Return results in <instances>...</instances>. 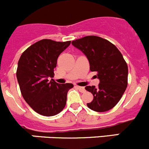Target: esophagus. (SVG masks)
<instances>
[{"instance_id": "esophagus-1", "label": "esophagus", "mask_w": 149, "mask_h": 149, "mask_svg": "<svg viewBox=\"0 0 149 149\" xmlns=\"http://www.w3.org/2000/svg\"><path fill=\"white\" fill-rule=\"evenodd\" d=\"M76 87H77V88H78V89L79 90V91H81V92L84 93V92H85V91H86V90H85V88H84V87H82V86H76Z\"/></svg>"}]
</instances>
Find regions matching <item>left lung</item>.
Listing matches in <instances>:
<instances>
[{"mask_svg":"<svg viewBox=\"0 0 149 149\" xmlns=\"http://www.w3.org/2000/svg\"><path fill=\"white\" fill-rule=\"evenodd\" d=\"M72 45L86 56L90 70L97 72L100 79L97 87H85L94 96L87 106L99 112L109 110L120 100L127 86L128 68L123 55L112 43L97 36L73 40Z\"/></svg>","mask_w":149,"mask_h":149,"instance_id":"8db88e82","label":"left lung"}]
</instances>
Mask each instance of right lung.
Listing matches in <instances>:
<instances>
[{"mask_svg":"<svg viewBox=\"0 0 149 149\" xmlns=\"http://www.w3.org/2000/svg\"><path fill=\"white\" fill-rule=\"evenodd\" d=\"M70 41L40 40L22 54L18 62L16 77L26 102L36 112L44 116L60 113L66 104L67 94L72 84H60L53 79L57 59Z\"/></svg>","mask_w":149,"mask_h":149,"instance_id":"obj_1","label":"right lung"}]
</instances>
